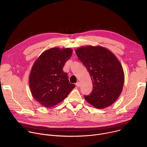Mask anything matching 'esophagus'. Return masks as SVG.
Masks as SVG:
<instances>
[{
	"instance_id": "obj_1",
	"label": "esophagus",
	"mask_w": 147,
	"mask_h": 147,
	"mask_svg": "<svg viewBox=\"0 0 147 147\" xmlns=\"http://www.w3.org/2000/svg\"><path fill=\"white\" fill-rule=\"evenodd\" d=\"M76 86H77V87H79L80 86V82H77V83H76Z\"/></svg>"
}]
</instances>
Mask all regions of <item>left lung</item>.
<instances>
[{
    "label": "left lung",
    "instance_id": "obj_1",
    "mask_svg": "<svg viewBox=\"0 0 147 147\" xmlns=\"http://www.w3.org/2000/svg\"><path fill=\"white\" fill-rule=\"evenodd\" d=\"M76 53L88 70L92 83V90L86 100L101 109L111 105L121 94L124 82L123 67L109 49L102 46L78 48Z\"/></svg>",
    "mask_w": 147,
    "mask_h": 147
}]
</instances>
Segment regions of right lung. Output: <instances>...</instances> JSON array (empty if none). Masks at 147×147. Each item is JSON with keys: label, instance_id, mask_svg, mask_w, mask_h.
I'll list each match as a JSON object with an SVG mask.
<instances>
[{"label": "right lung", "instance_id": "obj_1", "mask_svg": "<svg viewBox=\"0 0 147 147\" xmlns=\"http://www.w3.org/2000/svg\"><path fill=\"white\" fill-rule=\"evenodd\" d=\"M73 50L51 48L45 51L34 62L29 76L32 96L42 105L51 108L65 99L75 87L69 82L63 67Z\"/></svg>", "mask_w": 147, "mask_h": 147}]
</instances>
